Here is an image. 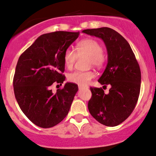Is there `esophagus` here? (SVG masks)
I'll return each instance as SVG.
<instances>
[{
    "instance_id": "1",
    "label": "esophagus",
    "mask_w": 156,
    "mask_h": 156,
    "mask_svg": "<svg viewBox=\"0 0 156 156\" xmlns=\"http://www.w3.org/2000/svg\"><path fill=\"white\" fill-rule=\"evenodd\" d=\"M84 88H85V87H83V86H82V85H79V89H80V90L84 89Z\"/></svg>"
}]
</instances>
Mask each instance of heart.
I'll return each mask as SVG.
<instances>
[{
    "instance_id": "b5f03b06",
    "label": "heart",
    "mask_w": 156,
    "mask_h": 156,
    "mask_svg": "<svg viewBox=\"0 0 156 156\" xmlns=\"http://www.w3.org/2000/svg\"><path fill=\"white\" fill-rule=\"evenodd\" d=\"M103 49L99 41L92 38H87L79 42L76 46V52L68 49L64 53V63L68 69H71L79 56H88L90 58L89 63L93 66H102L104 62ZM94 77V73L91 71L81 72L74 71L68 74V80L71 83L79 85H86Z\"/></svg>"
}]
</instances>
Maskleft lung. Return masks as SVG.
Segmentation results:
<instances>
[{
	"label": "left lung",
	"mask_w": 156,
	"mask_h": 156,
	"mask_svg": "<svg viewBox=\"0 0 156 156\" xmlns=\"http://www.w3.org/2000/svg\"><path fill=\"white\" fill-rule=\"evenodd\" d=\"M83 33L101 38L105 43L108 62L98 82L111 85L107 94L101 88H90L92 97L88 110L101 124L115 126L131 115L138 102L141 81L140 67L128 41L118 32L100 27L84 30Z\"/></svg>",
	"instance_id": "8db88e82"
}]
</instances>
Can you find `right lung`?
<instances>
[{
  "label": "right lung",
  "mask_w": 156,
  "mask_h": 156,
  "mask_svg": "<svg viewBox=\"0 0 156 156\" xmlns=\"http://www.w3.org/2000/svg\"><path fill=\"white\" fill-rule=\"evenodd\" d=\"M79 35L80 32L45 33L18 58L13 78L15 96L21 111L38 126H54L68 114L78 85L66 83L56 94L51 88L65 81L64 53Z\"/></svg>",
  "instance_id": "right-lung-1"
}]
</instances>
